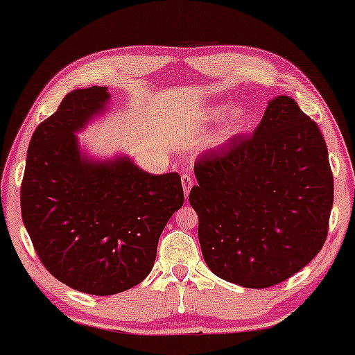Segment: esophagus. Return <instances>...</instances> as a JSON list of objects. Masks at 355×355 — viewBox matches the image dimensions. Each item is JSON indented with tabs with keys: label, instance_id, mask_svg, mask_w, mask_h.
<instances>
[{
	"label": "esophagus",
	"instance_id": "obj_1",
	"mask_svg": "<svg viewBox=\"0 0 355 355\" xmlns=\"http://www.w3.org/2000/svg\"><path fill=\"white\" fill-rule=\"evenodd\" d=\"M182 184H183L184 196H188L189 191H191V188H193V178L184 173V175H182Z\"/></svg>",
	"mask_w": 355,
	"mask_h": 355
}]
</instances>
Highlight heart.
Listing matches in <instances>:
<instances>
[{"label": "heart", "instance_id": "heart-1", "mask_svg": "<svg viewBox=\"0 0 355 355\" xmlns=\"http://www.w3.org/2000/svg\"><path fill=\"white\" fill-rule=\"evenodd\" d=\"M227 104H217V106H212L207 109L206 116H204V119H207V121H214V119H218L222 116L223 112L227 111ZM244 111L243 107H234L230 111V116H228V121H230V127L236 128V127H241L244 123Z\"/></svg>", "mask_w": 355, "mask_h": 355}]
</instances>
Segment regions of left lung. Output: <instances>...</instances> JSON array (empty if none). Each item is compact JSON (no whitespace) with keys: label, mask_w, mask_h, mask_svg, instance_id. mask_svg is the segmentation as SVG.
Wrapping results in <instances>:
<instances>
[{"label":"left lung","mask_w":355,"mask_h":355,"mask_svg":"<svg viewBox=\"0 0 355 355\" xmlns=\"http://www.w3.org/2000/svg\"><path fill=\"white\" fill-rule=\"evenodd\" d=\"M194 173L189 204L202 257L217 277L268 288L320 252L333 173L320 130L293 98L270 99L252 135L201 154Z\"/></svg>","instance_id":"1"}]
</instances>
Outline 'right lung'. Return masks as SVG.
I'll use <instances>...</instances> for the list:
<instances>
[{"mask_svg": "<svg viewBox=\"0 0 355 355\" xmlns=\"http://www.w3.org/2000/svg\"><path fill=\"white\" fill-rule=\"evenodd\" d=\"M107 87L73 89L30 139L22 220L46 270L77 291L111 296L137 286L183 206L177 172L153 175L127 156L92 159L77 132L106 111Z\"/></svg>", "mask_w": 355, "mask_h": 355, "instance_id": "add662e5", "label": "right lung"}]
</instances>
